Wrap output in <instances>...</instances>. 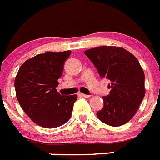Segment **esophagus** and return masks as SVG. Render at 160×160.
<instances>
[{
  "instance_id": "esophagus-1",
  "label": "esophagus",
  "mask_w": 160,
  "mask_h": 160,
  "mask_svg": "<svg viewBox=\"0 0 160 160\" xmlns=\"http://www.w3.org/2000/svg\"><path fill=\"white\" fill-rule=\"evenodd\" d=\"M78 95L81 96V97H82V98H89V97H90V95H87V94H82V93H78Z\"/></svg>"
}]
</instances>
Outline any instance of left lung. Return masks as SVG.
I'll use <instances>...</instances> for the list:
<instances>
[{"instance_id":"obj_1","label":"left lung","mask_w":160,"mask_h":160,"mask_svg":"<svg viewBox=\"0 0 160 160\" xmlns=\"http://www.w3.org/2000/svg\"><path fill=\"white\" fill-rule=\"evenodd\" d=\"M100 77L111 81L110 94L102 97L103 108L97 116L102 122L119 127L129 122L145 95L144 72L138 59L123 48L99 46L87 49Z\"/></svg>"}]
</instances>
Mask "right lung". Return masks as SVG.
Listing matches in <instances>:
<instances>
[{
  "label": "right lung",
  "mask_w": 160,
  "mask_h": 160,
  "mask_svg": "<svg viewBox=\"0 0 160 160\" xmlns=\"http://www.w3.org/2000/svg\"><path fill=\"white\" fill-rule=\"evenodd\" d=\"M71 51L46 52L25 61L14 86L20 106L32 122L46 128L66 123L71 116L76 94L61 95L56 90Z\"/></svg>",
  "instance_id": "add662e5"
}]
</instances>
